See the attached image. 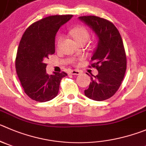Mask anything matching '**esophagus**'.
Instances as JSON below:
<instances>
[{
    "instance_id": "1",
    "label": "esophagus",
    "mask_w": 146,
    "mask_h": 146,
    "mask_svg": "<svg viewBox=\"0 0 146 146\" xmlns=\"http://www.w3.org/2000/svg\"><path fill=\"white\" fill-rule=\"evenodd\" d=\"M80 73H81V72H80L78 70H71V71H70V74L76 75V76L79 75Z\"/></svg>"
}]
</instances>
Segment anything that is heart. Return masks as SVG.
Returning a JSON list of instances; mask_svg holds the SVG:
<instances>
[{"label":"heart","mask_w":146,"mask_h":146,"mask_svg":"<svg viewBox=\"0 0 146 146\" xmlns=\"http://www.w3.org/2000/svg\"><path fill=\"white\" fill-rule=\"evenodd\" d=\"M71 34L76 42L79 40L87 41L89 38V33H88V30L83 27H79L74 29L71 32ZM60 41L61 37H60L59 39H58V43H60Z\"/></svg>","instance_id":"b5f03b06"}]
</instances>
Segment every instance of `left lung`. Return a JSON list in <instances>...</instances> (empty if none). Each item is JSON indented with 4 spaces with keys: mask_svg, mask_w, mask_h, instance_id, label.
I'll return each mask as SVG.
<instances>
[{
    "mask_svg": "<svg viewBox=\"0 0 146 146\" xmlns=\"http://www.w3.org/2000/svg\"><path fill=\"white\" fill-rule=\"evenodd\" d=\"M78 19L92 29L98 38L92 57V66L97 69L98 74H92V82L84 93L94 101L106 100L116 93L125 76L127 59L122 37L108 20L95 16H80Z\"/></svg>",
    "mask_w": 146,
    "mask_h": 146,
    "instance_id": "1",
    "label": "left lung"
}]
</instances>
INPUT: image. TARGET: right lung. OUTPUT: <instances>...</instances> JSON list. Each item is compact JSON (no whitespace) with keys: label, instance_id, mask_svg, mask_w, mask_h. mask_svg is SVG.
<instances>
[{"label":"right lung","instance_id":"right-lung-1","mask_svg":"<svg viewBox=\"0 0 146 146\" xmlns=\"http://www.w3.org/2000/svg\"><path fill=\"white\" fill-rule=\"evenodd\" d=\"M73 15L44 18L29 27L20 41L16 58V70L24 92L33 100L45 102L58 95L65 72L48 75L45 59L55 52L54 41L60 27Z\"/></svg>","mask_w":146,"mask_h":146}]
</instances>
